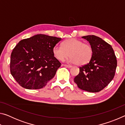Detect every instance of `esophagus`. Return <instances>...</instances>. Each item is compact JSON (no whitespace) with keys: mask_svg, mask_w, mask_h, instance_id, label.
I'll list each match as a JSON object with an SVG mask.
<instances>
[{"mask_svg":"<svg viewBox=\"0 0 125 125\" xmlns=\"http://www.w3.org/2000/svg\"><path fill=\"white\" fill-rule=\"evenodd\" d=\"M62 65H63V66H64V67H67V68H71V67H72V66H71V65H70L62 64Z\"/></svg>","mask_w":125,"mask_h":125,"instance_id":"obj_1","label":"esophagus"}]
</instances>
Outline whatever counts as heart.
Returning <instances> with one entry per match:
<instances>
[{
  "label": "heart",
  "mask_w": 125,
  "mask_h": 125,
  "mask_svg": "<svg viewBox=\"0 0 125 125\" xmlns=\"http://www.w3.org/2000/svg\"><path fill=\"white\" fill-rule=\"evenodd\" d=\"M53 53L57 60L62 61L71 56L69 61L78 65H83L90 62L93 54L90 45L77 39H69L62 42V46H56Z\"/></svg>",
  "instance_id": "1"
}]
</instances>
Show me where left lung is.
<instances>
[{"instance_id":"obj_1","label":"left lung","mask_w":125,"mask_h":125,"mask_svg":"<svg viewBox=\"0 0 125 125\" xmlns=\"http://www.w3.org/2000/svg\"><path fill=\"white\" fill-rule=\"evenodd\" d=\"M82 38L89 42L93 54L90 62L79 68V73L74 82L80 89L91 93L99 92L113 79L117 60L111 46L102 39L95 35Z\"/></svg>"}]
</instances>
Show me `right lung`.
<instances>
[{
    "instance_id": "right-lung-1",
    "label": "right lung",
    "mask_w": 125,
    "mask_h": 125,
    "mask_svg": "<svg viewBox=\"0 0 125 125\" xmlns=\"http://www.w3.org/2000/svg\"><path fill=\"white\" fill-rule=\"evenodd\" d=\"M61 39L38 34L19 42L11 52L10 65L17 83L27 89H39L47 85L61 67L53 48Z\"/></svg>"
}]
</instances>
